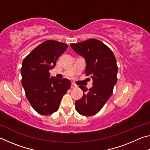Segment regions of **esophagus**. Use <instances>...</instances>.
Masks as SVG:
<instances>
[{
    "label": "esophagus",
    "instance_id": "1",
    "mask_svg": "<svg viewBox=\"0 0 150 150\" xmlns=\"http://www.w3.org/2000/svg\"><path fill=\"white\" fill-rule=\"evenodd\" d=\"M71 87L72 88H76V85L75 84H73V83H72L71 85Z\"/></svg>",
    "mask_w": 150,
    "mask_h": 150
}]
</instances>
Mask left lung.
<instances>
[{
	"mask_svg": "<svg viewBox=\"0 0 150 150\" xmlns=\"http://www.w3.org/2000/svg\"><path fill=\"white\" fill-rule=\"evenodd\" d=\"M70 45L77 54L85 59L86 75L93 79V87L89 90L84 86H79L83 95L81 99L76 100L75 108L83 116L95 115L110 97L117 81L116 57L110 48L96 39Z\"/></svg>",
	"mask_w": 150,
	"mask_h": 150,
	"instance_id": "left-lung-1",
	"label": "left lung"
}]
</instances>
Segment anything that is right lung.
Here are the masks:
<instances>
[{"label": "right lung", "mask_w": 150, "mask_h": 150, "mask_svg": "<svg viewBox=\"0 0 150 150\" xmlns=\"http://www.w3.org/2000/svg\"><path fill=\"white\" fill-rule=\"evenodd\" d=\"M67 47L63 43L47 40L32 50L22 62V85L30 105L40 115L56 112L63 96L70 88L69 79L50 77L49 72Z\"/></svg>", "instance_id": "1"}]
</instances>
